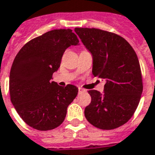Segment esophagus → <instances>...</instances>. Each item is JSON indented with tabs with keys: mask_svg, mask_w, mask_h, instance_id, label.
<instances>
[{
	"mask_svg": "<svg viewBox=\"0 0 155 155\" xmlns=\"http://www.w3.org/2000/svg\"><path fill=\"white\" fill-rule=\"evenodd\" d=\"M85 91H86L85 89H84V88H78V92H79V93H84Z\"/></svg>",
	"mask_w": 155,
	"mask_h": 155,
	"instance_id": "esophagus-1",
	"label": "esophagus"
}]
</instances>
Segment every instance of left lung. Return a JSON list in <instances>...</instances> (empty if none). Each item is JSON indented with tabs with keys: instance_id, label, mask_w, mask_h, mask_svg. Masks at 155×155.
I'll return each instance as SVG.
<instances>
[{
	"instance_id": "left-lung-1",
	"label": "left lung",
	"mask_w": 155,
	"mask_h": 155,
	"mask_svg": "<svg viewBox=\"0 0 155 155\" xmlns=\"http://www.w3.org/2000/svg\"><path fill=\"white\" fill-rule=\"evenodd\" d=\"M93 54V74L106 81L104 93L88 90L91 102L84 115L94 127L111 130L133 117L143 90L142 75L136 52L124 38L97 28H75Z\"/></svg>"
}]
</instances>
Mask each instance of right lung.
Returning <instances> with one entry per match:
<instances>
[{"mask_svg": "<svg viewBox=\"0 0 155 155\" xmlns=\"http://www.w3.org/2000/svg\"><path fill=\"white\" fill-rule=\"evenodd\" d=\"M78 43L71 29H55L28 41L15 57L9 74L10 100L30 127L48 131L64 121L78 88L72 84L61 87L50 80L67 48Z\"/></svg>", "mask_w": 155, "mask_h": 155, "instance_id": "right-lung-1", "label": "right lung"}]
</instances>
